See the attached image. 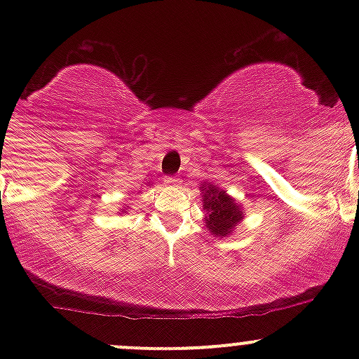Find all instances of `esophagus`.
I'll list each match as a JSON object with an SVG mask.
<instances>
[{"instance_id": "34e87169", "label": "esophagus", "mask_w": 359, "mask_h": 359, "mask_svg": "<svg viewBox=\"0 0 359 359\" xmlns=\"http://www.w3.org/2000/svg\"><path fill=\"white\" fill-rule=\"evenodd\" d=\"M180 182H182V180L179 179V177H166L165 179V184L166 186H170V187H177V186H180Z\"/></svg>"}]
</instances>
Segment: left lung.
<instances>
[{
	"label": "left lung",
	"mask_w": 359,
	"mask_h": 359,
	"mask_svg": "<svg viewBox=\"0 0 359 359\" xmlns=\"http://www.w3.org/2000/svg\"><path fill=\"white\" fill-rule=\"evenodd\" d=\"M203 208L208 213L206 227L219 238L227 236L243 217V212L233 198L215 186H205L203 189Z\"/></svg>",
	"instance_id": "left-lung-1"
}]
</instances>
